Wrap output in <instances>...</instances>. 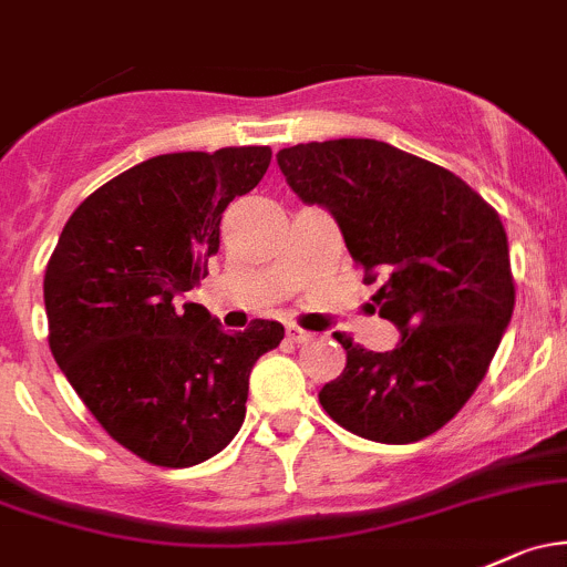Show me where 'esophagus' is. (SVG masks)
<instances>
[{
    "mask_svg": "<svg viewBox=\"0 0 567 567\" xmlns=\"http://www.w3.org/2000/svg\"><path fill=\"white\" fill-rule=\"evenodd\" d=\"M285 333H288L290 342H309V339H312V333L299 329V326H293V323L285 326Z\"/></svg>",
    "mask_w": 567,
    "mask_h": 567,
    "instance_id": "esophagus-1",
    "label": "esophagus"
}]
</instances>
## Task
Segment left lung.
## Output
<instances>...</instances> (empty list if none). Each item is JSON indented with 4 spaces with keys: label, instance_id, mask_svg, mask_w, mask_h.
<instances>
[{
    "label": "left lung",
    "instance_id": "1",
    "mask_svg": "<svg viewBox=\"0 0 567 567\" xmlns=\"http://www.w3.org/2000/svg\"><path fill=\"white\" fill-rule=\"evenodd\" d=\"M279 171L337 219L380 318L402 331L389 353L348 333L342 374L320 389L326 413L374 443H419L449 424L484 380L511 323L516 285L499 214L449 168L372 138L282 148Z\"/></svg>",
    "mask_w": 567,
    "mask_h": 567
}]
</instances>
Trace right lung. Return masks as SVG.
<instances>
[{"label": "right lung", "mask_w": 567, "mask_h": 567, "mask_svg": "<svg viewBox=\"0 0 567 567\" xmlns=\"http://www.w3.org/2000/svg\"><path fill=\"white\" fill-rule=\"evenodd\" d=\"M268 146L159 154L94 189L45 266L48 344L97 424L157 467H193L247 415L249 372L282 342L274 320L225 333L178 303L208 274L219 219L258 187Z\"/></svg>", "instance_id": "add662e5"}]
</instances>
